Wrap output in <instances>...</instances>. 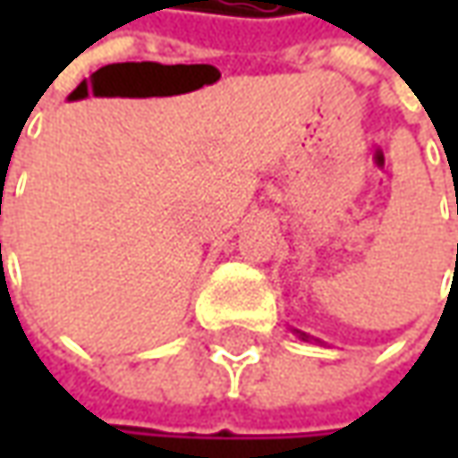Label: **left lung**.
<instances>
[{
    "mask_svg": "<svg viewBox=\"0 0 458 458\" xmlns=\"http://www.w3.org/2000/svg\"><path fill=\"white\" fill-rule=\"evenodd\" d=\"M293 331H295V334H298V339H303V342H310V339H313V336H308L306 331H298V328H293ZM313 342H318V339H313Z\"/></svg>",
    "mask_w": 458,
    "mask_h": 458,
    "instance_id": "8db88e82",
    "label": "left lung"
}]
</instances>
